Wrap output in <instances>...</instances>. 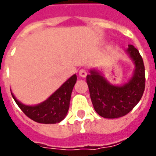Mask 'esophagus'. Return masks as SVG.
Listing matches in <instances>:
<instances>
[{"label":"esophagus","instance_id":"1","mask_svg":"<svg viewBox=\"0 0 156 156\" xmlns=\"http://www.w3.org/2000/svg\"><path fill=\"white\" fill-rule=\"evenodd\" d=\"M87 70L86 69H80L79 70V76H80V77H86L87 76Z\"/></svg>","mask_w":156,"mask_h":156}]
</instances>
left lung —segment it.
<instances>
[{"label":"left lung","mask_w":156,"mask_h":156,"mask_svg":"<svg viewBox=\"0 0 156 156\" xmlns=\"http://www.w3.org/2000/svg\"><path fill=\"white\" fill-rule=\"evenodd\" d=\"M135 64L133 76L123 86L109 84L100 72L91 69L87 76L93 108L100 116L115 119L124 116L140 101L145 88V69L137 48L129 45L126 50Z\"/></svg>","instance_id":"obj_1"}]
</instances>
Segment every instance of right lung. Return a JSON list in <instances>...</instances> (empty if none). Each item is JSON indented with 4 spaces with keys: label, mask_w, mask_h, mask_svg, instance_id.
<instances>
[{
    "label": "right lung",
    "mask_w": 156,
    "mask_h": 156,
    "mask_svg": "<svg viewBox=\"0 0 156 156\" xmlns=\"http://www.w3.org/2000/svg\"><path fill=\"white\" fill-rule=\"evenodd\" d=\"M76 80V75L72 76L47 100L34 106L23 105L12 93V96L21 110L31 120L43 124H56L63 121L67 115Z\"/></svg>",
    "instance_id": "right-lung-1"
}]
</instances>
